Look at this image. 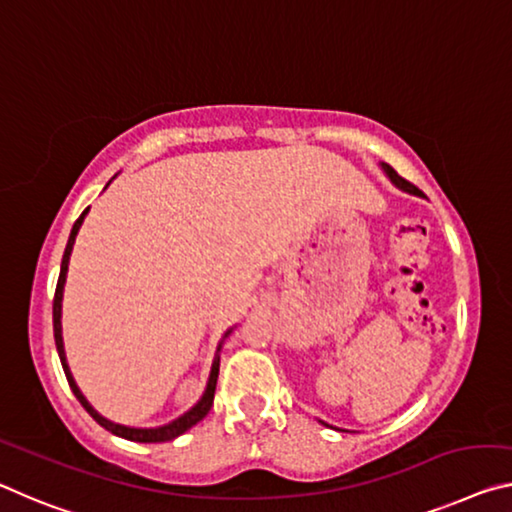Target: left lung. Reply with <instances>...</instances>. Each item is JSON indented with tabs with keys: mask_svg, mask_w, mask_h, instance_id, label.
<instances>
[{
	"mask_svg": "<svg viewBox=\"0 0 512 512\" xmlns=\"http://www.w3.org/2000/svg\"><path fill=\"white\" fill-rule=\"evenodd\" d=\"M380 166H383L385 175L389 177V180H392V184L399 186L401 191H408V193H412V196H421V191L417 189V186H415V184H410L408 180H403V177H401L399 173H396V170H394L392 166H389V164H380ZM326 426H328V424H326Z\"/></svg>",
	"mask_w": 512,
	"mask_h": 512,
	"instance_id": "1",
	"label": "left lung"
}]
</instances>
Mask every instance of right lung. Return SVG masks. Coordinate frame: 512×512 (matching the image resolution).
I'll use <instances>...</instances> for the list:
<instances>
[{"label": "right lung", "instance_id": "1", "mask_svg": "<svg viewBox=\"0 0 512 512\" xmlns=\"http://www.w3.org/2000/svg\"><path fill=\"white\" fill-rule=\"evenodd\" d=\"M88 214V209H84L81 212V216L75 221V225H72V232H70V239H68V246H66V253H63V259H61V273H59V282H56V294H54V342H56V351H59V358H61V364H63V371H66V378L70 383V389L72 394L77 396V401L84 405V410L91 415L97 424H100L102 428H107L109 433L118 435V437H125V440L129 442H170L175 440V437H180L182 433L189 431V428H193L198 424V421H202L207 417V412L212 410V403H214V392H216V380H218V364H221V355H218V351H221V344H218V351H216V358L212 362V371H209V380H207V387H205V394L200 396V401L193 405V408L189 412H184L182 417H177L175 421H170V424L166 426H159V428H132V426H123V424H113V421H109L107 417H102L100 412H97L91 403L86 401V396L81 394V389L77 387L75 378H72L70 373V367H68V360H66V348H63V335H61V303H63V285H66V275H68V262H70V255H72V246H75V239H77V232L81 223H84V218ZM232 330L225 332V337L230 335Z\"/></svg>", "mask_w": 512, "mask_h": 512}]
</instances>
